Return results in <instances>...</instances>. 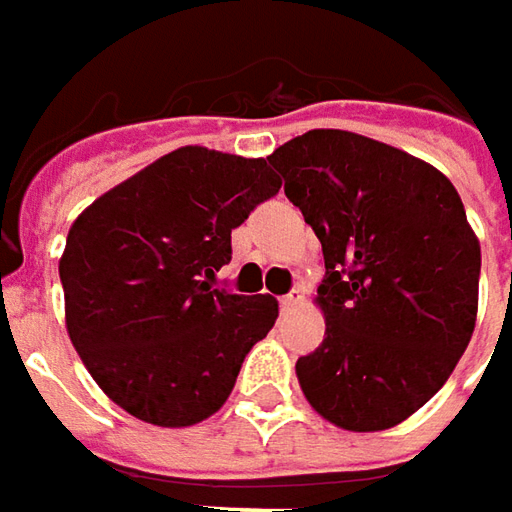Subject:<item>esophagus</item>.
Masks as SVG:
<instances>
[{"label":"esophagus","instance_id":"esophagus-1","mask_svg":"<svg viewBox=\"0 0 512 512\" xmlns=\"http://www.w3.org/2000/svg\"><path fill=\"white\" fill-rule=\"evenodd\" d=\"M299 299H302V296H299V287H296V290H290L287 296L279 299V305H282V310H290L293 305H299Z\"/></svg>","mask_w":512,"mask_h":512}]
</instances>
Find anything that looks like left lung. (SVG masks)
I'll return each instance as SVG.
<instances>
[{"label": "left lung", "mask_w": 512, "mask_h": 512, "mask_svg": "<svg viewBox=\"0 0 512 512\" xmlns=\"http://www.w3.org/2000/svg\"><path fill=\"white\" fill-rule=\"evenodd\" d=\"M267 162L322 242L325 342L296 362L310 407L356 433L427 404L476 327L482 247L433 165L347 130H307Z\"/></svg>", "instance_id": "8db88e82"}]
</instances>
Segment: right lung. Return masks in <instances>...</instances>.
Returning a JSON list of instances; mask_svg holds the SVG:
<instances>
[{"label":"right lung","instance_id":"add662e5","mask_svg":"<svg viewBox=\"0 0 512 512\" xmlns=\"http://www.w3.org/2000/svg\"><path fill=\"white\" fill-rule=\"evenodd\" d=\"M279 187L267 159L187 145L70 225L65 325L110 402L159 427L199 424L227 402L279 302L216 287V273L230 262V230Z\"/></svg>","mask_w":512,"mask_h":512}]
</instances>
